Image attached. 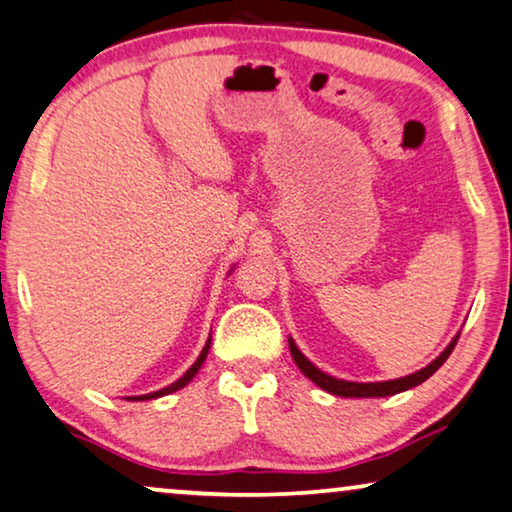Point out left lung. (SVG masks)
Instances as JSON below:
<instances>
[{"instance_id":"1","label":"left lung","mask_w":512,"mask_h":512,"mask_svg":"<svg viewBox=\"0 0 512 512\" xmlns=\"http://www.w3.org/2000/svg\"><path fill=\"white\" fill-rule=\"evenodd\" d=\"M457 338L459 334L452 338V343L445 348L441 355H438L434 362L429 366H424V369L410 373L406 378H397V380H385V383H350V380H338V378H331L327 373H322L318 366L308 362V359L301 355V350L294 345V341L290 338V352H292V359L294 364L299 366L301 373H304L306 378H311L315 385L322 387V390L329 392V394H336V397H392V394H399L403 390H410V387H417L420 383H424L429 376H434V373L441 369L445 359L450 357V352L455 350L457 345Z\"/></svg>"}]
</instances>
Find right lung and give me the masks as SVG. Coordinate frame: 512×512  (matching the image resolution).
<instances>
[{
	"label": "right lung",
	"mask_w": 512,
	"mask_h": 512,
	"mask_svg": "<svg viewBox=\"0 0 512 512\" xmlns=\"http://www.w3.org/2000/svg\"><path fill=\"white\" fill-rule=\"evenodd\" d=\"M208 348H211V338H208V341H206L204 350H201V355L197 357V362H194V364L190 366V369H187V371L183 373V378H178L176 383H171L169 387H164V390H160V392H150V394H143V397H132V399H157V397H164V394H171V392L181 390V387H185V385L190 383V380L194 378V373H197V371L201 369V364H204V359H206V355H208Z\"/></svg>",
	"instance_id": "right-lung-1"
}]
</instances>
